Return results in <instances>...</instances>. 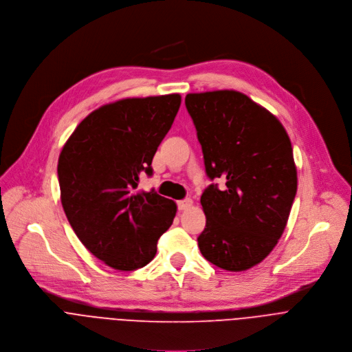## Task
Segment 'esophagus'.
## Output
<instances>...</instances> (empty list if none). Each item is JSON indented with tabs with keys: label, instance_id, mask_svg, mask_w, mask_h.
I'll return each mask as SVG.
<instances>
[{
	"label": "esophagus",
	"instance_id": "34e87169",
	"mask_svg": "<svg viewBox=\"0 0 352 352\" xmlns=\"http://www.w3.org/2000/svg\"><path fill=\"white\" fill-rule=\"evenodd\" d=\"M177 206L180 210H184V209H188L192 206V199L191 198H186V199H180L177 201Z\"/></svg>",
	"mask_w": 352,
	"mask_h": 352
}]
</instances>
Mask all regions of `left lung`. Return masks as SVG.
Listing matches in <instances>:
<instances>
[{
	"label": "left lung",
	"instance_id": "left-lung-1",
	"mask_svg": "<svg viewBox=\"0 0 352 352\" xmlns=\"http://www.w3.org/2000/svg\"><path fill=\"white\" fill-rule=\"evenodd\" d=\"M186 108L208 177L225 180L201 195L199 251L218 267L247 270L272 252L289 221L297 192L290 137L273 113L234 90L187 94Z\"/></svg>",
	"mask_w": 352,
	"mask_h": 352
}]
</instances>
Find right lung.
Instances as JSON below:
<instances>
[{
  "label": "right lung",
  "mask_w": 352,
  "mask_h": 352,
  "mask_svg": "<svg viewBox=\"0 0 352 352\" xmlns=\"http://www.w3.org/2000/svg\"><path fill=\"white\" fill-rule=\"evenodd\" d=\"M180 94L124 98L86 116L58 160L60 202L83 245L105 265L134 270L150 263L170 228L175 201L135 191L180 108Z\"/></svg>",
  "instance_id": "obj_1"
}]
</instances>
